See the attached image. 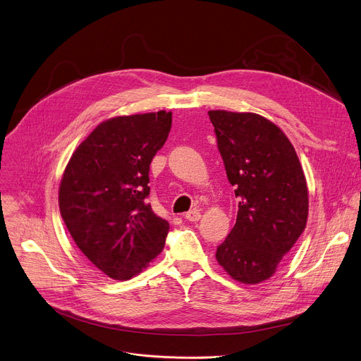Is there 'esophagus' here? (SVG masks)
Masks as SVG:
<instances>
[{"label": "esophagus", "instance_id": "esophagus-1", "mask_svg": "<svg viewBox=\"0 0 361 361\" xmlns=\"http://www.w3.org/2000/svg\"><path fill=\"white\" fill-rule=\"evenodd\" d=\"M185 219H187L188 221H198V220L201 219V214H200L198 210H191V212L185 213Z\"/></svg>", "mask_w": 361, "mask_h": 361}]
</instances>
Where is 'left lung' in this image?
Returning <instances> with one entry per match:
<instances>
[{
	"label": "left lung",
	"mask_w": 361,
	"mask_h": 361,
	"mask_svg": "<svg viewBox=\"0 0 361 361\" xmlns=\"http://www.w3.org/2000/svg\"><path fill=\"white\" fill-rule=\"evenodd\" d=\"M226 173L238 198L237 220L216 259L244 284L269 280L305 228L308 188L295 149L270 120L209 111Z\"/></svg>",
	"instance_id": "1"
}]
</instances>
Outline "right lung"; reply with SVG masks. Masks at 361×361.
<instances>
[{"mask_svg":"<svg viewBox=\"0 0 361 361\" xmlns=\"http://www.w3.org/2000/svg\"><path fill=\"white\" fill-rule=\"evenodd\" d=\"M171 111L113 117L77 147L59 204L77 247L94 267L130 280L163 251L170 230L152 212L149 164L171 130Z\"/></svg>","mask_w":361,"mask_h":361,"instance_id":"obj_1","label":"right lung"}]
</instances>
